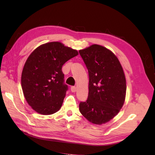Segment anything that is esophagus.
<instances>
[{
    "instance_id": "1",
    "label": "esophagus",
    "mask_w": 155,
    "mask_h": 155,
    "mask_svg": "<svg viewBox=\"0 0 155 155\" xmlns=\"http://www.w3.org/2000/svg\"><path fill=\"white\" fill-rule=\"evenodd\" d=\"M77 88L76 87H71V91L72 92H76Z\"/></svg>"
}]
</instances>
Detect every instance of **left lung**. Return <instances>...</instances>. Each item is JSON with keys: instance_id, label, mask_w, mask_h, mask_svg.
Returning <instances> with one entry per match:
<instances>
[{"instance_id": "8db88e82", "label": "left lung", "mask_w": 155, "mask_h": 155, "mask_svg": "<svg viewBox=\"0 0 155 155\" xmlns=\"http://www.w3.org/2000/svg\"><path fill=\"white\" fill-rule=\"evenodd\" d=\"M88 69V99L79 104V111L90 122H109L122 108L126 95V79L116 55L99 45L79 51Z\"/></svg>"}]
</instances>
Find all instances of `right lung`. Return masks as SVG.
<instances>
[{"mask_svg":"<svg viewBox=\"0 0 155 155\" xmlns=\"http://www.w3.org/2000/svg\"><path fill=\"white\" fill-rule=\"evenodd\" d=\"M78 55L76 50L56 41L40 45L28 56L21 86L27 103L37 113L50 115L61 109L68 89L62 67Z\"/></svg>","mask_w":155,"mask_h":155,"instance_id":"right-lung-1","label":"right lung"}]
</instances>
